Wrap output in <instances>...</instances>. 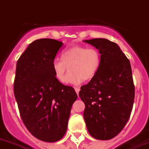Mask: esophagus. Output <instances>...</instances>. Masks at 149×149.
I'll use <instances>...</instances> for the list:
<instances>
[{
  "mask_svg": "<svg viewBox=\"0 0 149 149\" xmlns=\"http://www.w3.org/2000/svg\"><path fill=\"white\" fill-rule=\"evenodd\" d=\"M75 91H76V92H77V95H79V90H80V88H79V87H75Z\"/></svg>",
  "mask_w": 149,
  "mask_h": 149,
  "instance_id": "34e87169",
  "label": "esophagus"
}]
</instances>
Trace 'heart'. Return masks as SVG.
I'll use <instances>...</instances> for the list:
<instances>
[{
    "label": "heart",
    "mask_w": 149,
    "mask_h": 149,
    "mask_svg": "<svg viewBox=\"0 0 149 149\" xmlns=\"http://www.w3.org/2000/svg\"><path fill=\"white\" fill-rule=\"evenodd\" d=\"M100 65L101 55L98 50L77 45L63 51L61 54V60L54 61L52 70L54 77L63 83L69 67L70 72L66 79V82L78 85L83 79H92L98 72Z\"/></svg>",
    "instance_id": "b5f03b06"
}]
</instances>
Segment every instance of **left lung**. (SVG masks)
<instances>
[{
  "label": "left lung",
  "mask_w": 149,
  "mask_h": 149,
  "mask_svg": "<svg viewBox=\"0 0 149 149\" xmlns=\"http://www.w3.org/2000/svg\"><path fill=\"white\" fill-rule=\"evenodd\" d=\"M83 42L101 55L98 72L79 93L86 106L83 117L92 137L108 140L123 130L130 117L135 97L130 63L114 42L106 38Z\"/></svg>",
  "instance_id": "1"
}]
</instances>
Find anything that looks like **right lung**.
I'll return each instance as SVG.
<instances>
[{"label": "right lung", "mask_w": 149, "mask_h": 149, "mask_svg": "<svg viewBox=\"0 0 149 149\" xmlns=\"http://www.w3.org/2000/svg\"><path fill=\"white\" fill-rule=\"evenodd\" d=\"M63 42L42 38L29 44L17 63L13 90L23 123L32 136L54 142L66 133L77 95L54 77L52 63Z\"/></svg>", "instance_id": "obj_1"}]
</instances>
